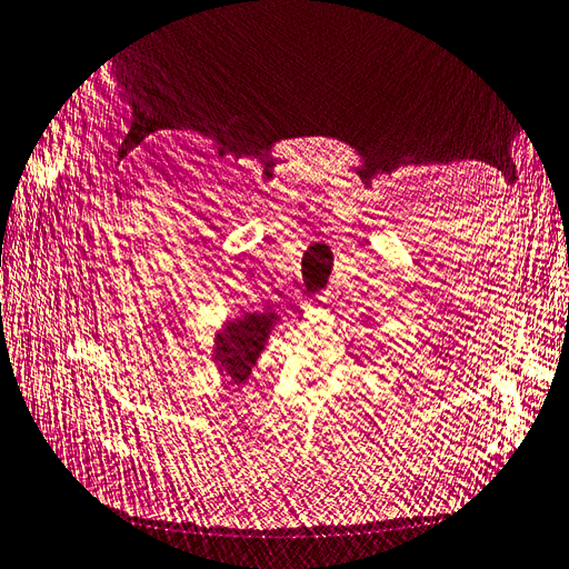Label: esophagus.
Listing matches in <instances>:
<instances>
[{
	"label": "esophagus",
	"instance_id": "esophagus-1",
	"mask_svg": "<svg viewBox=\"0 0 569 569\" xmlns=\"http://www.w3.org/2000/svg\"><path fill=\"white\" fill-rule=\"evenodd\" d=\"M327 300H329V296H327V293H319V296H315V298H312V307H319V305H323Z\"/></svg>",
	"mask_w": 569,
	"mask_h": 569
}]
</instances>
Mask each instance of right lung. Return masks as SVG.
I'll list each match as a JSON object with an SVG mask.
<instances>
[{
  "instance_id": "1",
  "label": "right lung",
  "mask_w": 569,
  "mask_h": 569,
  "mask_svg": "<svg viewBox=\"0 0 569 569\" xmlns=\"http://www.w3.org/2000/svg\"><path fill=\"white\" fill-rule=\"evenodd\" d=\"M273 321L276 315L271 312H252L238 321H229L217 336L214 362H219V367L233 379V383H242L250 377Z\"/></svg>"
}]
</instances>
